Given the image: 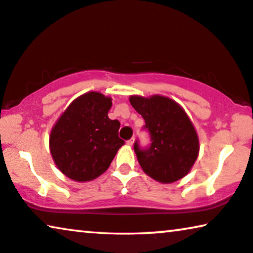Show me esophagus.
<instances>
[{"instance_id": "obj_1", "label": "esophagus", "mask_w": 253, "mask_h": 253, "mask_svg": "<svg viewBox=\"0 0 253 253\" xmlns=\"http://www.w3.org/2000/svg\"><path fill=\"white\" fill-rule=\"evenodd\" d=\"M127 144H128V146H130V147H132V146H133V144H134V139H130V140H128V141H127Z\"/></svg>"}]
</instances>
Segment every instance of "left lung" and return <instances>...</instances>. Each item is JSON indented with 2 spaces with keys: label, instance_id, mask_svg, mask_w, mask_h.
I'll return each instance as SVG.
<instances>
[{
  "label": "left lung",
  "instance_id": "left-lung-1",
  "mask_svg": "<svg viewBox=\"0 0 253 253\" xmlns=\"http://www.w3.org/2000/svg\"><path fill=\"white\" fill-rule=\"evenodd\" d=\"M132 106L146 121L151 144L146 150L135 142L137 161L148 176L171 184L190 172L199 155V136L187 113L169 97H129Z\"/></svg>",
  "mask_w": 253,
  "mask_h": 253
}]
</instances>
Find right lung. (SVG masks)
Listing matches in <instances>:
<instances>
[{
    "mask_svg": "<svg viewBox=\"0 0 253 253\" xmlns=\"http://www.w3.org/2000/svg\"><path fill=\"white\" fill-rule=\"evenodd\" d=\"M112 98L97 91L74 99L54 124L49 150L58 169L70 179L90 181L109 169L125 142L118 136L120 123L107 113Z\"/></svg>",
    "mask_w": 253,
    "mask_h": 253,
    "instance_id": "add662e5",
    "label": "right lung"
}]
</instances>
